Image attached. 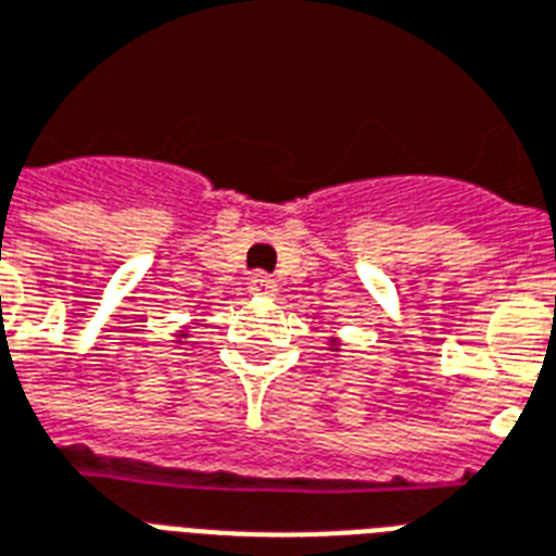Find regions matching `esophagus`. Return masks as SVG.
Listing matches in <instances>:
<instances>
[{
    "mask_svg": "<svg viewBox=\"0 0 556 556\" xmlns=\"http://www.w3.org/2000/svg\"><path fill=\"white\" fill-rule=\"evenodd\" d=\"M275 290H278V283H275L273 275L255 273L249 278V292H252V295H264V299H269V295H275Z\"/></svg>",
    "mask_w": 556,
    "mask_h": 556,
    "instance_id": "obj_1",
    "label": "esophagus"
}]
</instances>
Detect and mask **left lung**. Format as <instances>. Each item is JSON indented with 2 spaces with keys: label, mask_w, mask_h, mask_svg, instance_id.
<instances>
[{
  "label": "left lung",
  "mask_w": 556,
  "mask_h": 556,
  "mask_svg": "<svg viewBox=\"0 0 556 556\" xmlns=\"http://www.w3.org/2000/svg\"><path fill=\"white\" fill-rule=\"evenodd\" d=\"M330 345H333V348H330V351H339V348H337V339H330Z\"/></svg>",
  "instance_id": "obj_1"
}]
</instances>
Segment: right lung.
I'll return each instance as SVG.
<instances>
[{
  "instance_id": "obj_1",
  "label": "right lung",
  "mask_w": 556,
  "mask_h": 556,
  "mask_svg": "<svg viewBox=\"0 0 556 556\" xmlns=\"http://www.w3.org/2000/svg\"><path fill=\"white\" fill-rule=\"evenodd\" d=\"M179 337H185V330H182V333H179Z\"/></svg>"
}]
</instances>
